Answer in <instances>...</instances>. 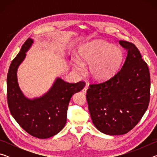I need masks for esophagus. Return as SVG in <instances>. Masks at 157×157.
Masks as SVG:
<instances>
[{"mask_svg":"<svg viewBox=\"0 0 157 157\" xmlns=\"http://www.w3.org/2000/svg\"><path fill=\"white\" fill-rule=\"evenodd\" d=\"M88 88H89V86L87 84H86V86H84V88L83 89V90H82V91H83L84 94H86V91H87V90H88Z\"/></svg>","mask_w":157,"mask_h":157,"instance_id":"1","label":"esophagus"}]
</instances>
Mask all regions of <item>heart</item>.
<instances>
[{
	"mask_svg": "<svg viewBox=\"0 0 157 157\" xmlns=\"http://www.w3.org/2000/svg\"><path fill=\"white\" fill-rule=\"evenodd\" d=\"M79 59L75 62V68L78 72L82 73L84 65H89L92 79L103 82L112 78L120 70L123 61V52L119 47L97 39L81 48Z\"/></svg>",
	"mask_w": 157,
	"mask_h": 157,
	"instance_id": "b5f03b06",
	"label": "heart"
}]
</instances>
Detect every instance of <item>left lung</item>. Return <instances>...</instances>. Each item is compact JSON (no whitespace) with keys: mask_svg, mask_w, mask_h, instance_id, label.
Returning <instances> with one entry per match:
<instances>
[{"mask_svg":"<svg viewBox=\"0 0 157 157\" xmlns=\"http://www.w3.org/2000/svg\"><path fill=\"white\" fill-rule=\"evenodd\" d=\"M127 52L123 67L109 80L89 85L86 100L92 122L100 132L122 135L136 125L148 107L150 75L134 44L119 41Z\"/></svg>","mask_w":157,"mask_h":157,"instance_id":"obj_1","label":"left lung"}]
</instances>
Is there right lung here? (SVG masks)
Here are the masks:
<instances>
[{
	"mask_svg": "<svg viewBox=\"0 0 157 157\" xmlns=\"http://www.w3.org/2000/svg\"><path fill=\"white\" fill-rule=\"evenodd\" d=\"M33 43V39L28 38L10 64L7 78V103L12 116L26 132L44 139L55 136L64 127L71 98L83 89L85 83H68L57 78L42 96L26 98L18 86L17 70Z\"/></svg>",
	"mask_w": 157,
	"mask_h": 157,
	"instance_id": "1",
	"label": "right lung"
}]
</instances>
